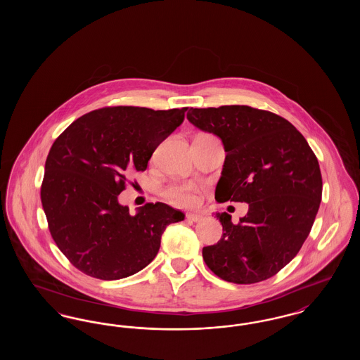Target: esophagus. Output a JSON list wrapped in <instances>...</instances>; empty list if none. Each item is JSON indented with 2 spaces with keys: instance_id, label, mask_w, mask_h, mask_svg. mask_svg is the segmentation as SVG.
I'll return each instance as SVG.
<instances>
[{
  "instance_id": "obj_1",
  "label": "esophagus",
  "mask_w": 360,
  "mask_h": 360,
  "mask_svg": "<svg viewBox=\"0 0 360 360\" xmlns=\"http://www.w3.org/2000/svg\"><path fill=\"white\" fill-rule=\"evenodd\" d=\"M202 219H204V216H202V214H198V213H188V214H186V220L191 221V223H198V221H201Z\"/></svg>"
}]
</instances>
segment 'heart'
<instances>
[{
  "instance_id": "heart-1",
  "label": "heart",
  "mask_w": 360,
  "mask_h": 360,
  "mask_svg": "<svg viewBox=\"0 0 360 360\" xmlns=\"http://www.w3.org/2000/svg\"><path fill=\"white\" fill-rule=\"evenodd\" d=\"M163 194L174 205L191 207L198 204L201 188L193 182H179L167 186Z\"/></svg>"
}]
</instances>
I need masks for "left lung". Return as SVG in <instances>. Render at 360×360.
Listing matches in <instances>:
<instances>
[{
  "instance_id": "8db88e82",
  "label": "left lung",
  "mask_w": 360,
  "mask_h": 360,
  "mask_svg": "<svg viewBox=\"0 0 360 360\" xmlns=\"http://www.w3.org/2000/svg\"><path fill=\"white\" fill-rule=\"evenodd\" d=\"M188 120L223 140L216 200L250 206L238 224L226 212L214 214L223 236L202 248L206 266L239 285L274 276L298 254L319 212L323 179L316 155L291 122L269 110L191 108Z\"/></svg>"
}]
</instances>
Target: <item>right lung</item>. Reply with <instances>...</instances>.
I'll return each instance as SVG.
<instances>
[{
	"label": "right lung",
	"mask_w": 360,
	"mask_h": 360,
	"mask_svg": "<svg viewBox=\"0 0 360 360\" xmlns=\"http://www.w3.org/2000/svg\"><path fill=\"white\" fill-rule=\"evenodd\" d=\"M186 110L101 108L70 124L53 141L41 205L52 239L84 274L103 281L136 274L154 260L166 226L184 220L182 212L163 202L146 204L132 216L117 195L129 172H146Z\"/></svg>",
	"instance_id": "add662e5"
}]
</instances>
